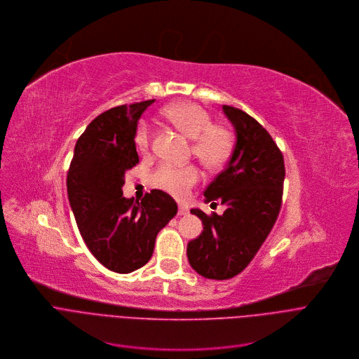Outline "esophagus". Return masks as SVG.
Listing matches in <instances>:
<instances>
[{
	"label": "esophagus",
	"mask_w": 359,
	"mask_h": 359,
	"mask_svg": "<svg viewBox=\"0 0 359 359\" xmlns=\"http://www.w3.org/2000/svg\"><path fill=\"white\" fill-rule=\"evenodd\" d=\"M188 212H189V209L185 203L178 205V215H188Z\"/></svg>",
	"instance_id": "esophagus-1"
}]
</instances>
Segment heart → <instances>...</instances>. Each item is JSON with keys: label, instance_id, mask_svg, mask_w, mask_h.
<instances>
[{"label": "heart", "instance_id": "b5f03b06", "mask_svg": "<svg viewBox=\"0 0 359 359\" xmlns=\"http://www.w3.org/2000/svg\"><path fill=\"white\" fill-rule=\"evenodd\" d=\"M163 114L192 140L194 156L208 170H221L229 163L235 150L233 133L226 126L212 124V117L203 107L194 102H178L167 106ZM150 141V126L146 120H141L134 134L135 146L141 151H147ZM199 177V170L195 165L161 164L153 171L151 184L177 198H185Z\"/></svg>", "mask_w": 359, "mask_h": 359}]
</instances>
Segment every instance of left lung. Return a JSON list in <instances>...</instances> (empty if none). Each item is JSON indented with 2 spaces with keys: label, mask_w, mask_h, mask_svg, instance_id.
I'll return each mask as SVG.
<instances>
[{
  "label": "left lung",
  "mask_w": 359,
  "mask_h": 359,
  "mask_svg": "<svg viewBox=\"0 0 359 359\" xmlns=\"http://www.w3.org/2000/svg\"><path fill=\"white\" fill-rule=\"evenodd\" d=\"M236 131L228 167L205 189V202L226 206L222 215L191 213L202 233L187 246L191 267L201 276L226 280L239 274L269 236L281 208L284 160L267 130L241 109L224 106Z\"/></svg>",
  "instance_id": "8db88e82"
}]
</instances>
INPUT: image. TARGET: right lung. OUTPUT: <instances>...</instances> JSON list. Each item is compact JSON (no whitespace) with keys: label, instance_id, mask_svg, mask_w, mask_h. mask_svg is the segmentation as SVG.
I'll list each match as a JSON object with an SVG mask.
<instances>
[{"label":"right lung","instance_id":"add662e5","mask_svg":"<svg viewBox=\"0 0 359 359\" xmlns=\"http://www.w3.org/2000/svg\"><path fill=\"white\" fill-rule=\"evenodd\" d=\"M156 100L113 107L79 137L67 171V198L92 255L109 270L131 273L153 256L158 232L175 217L177 202L153 189L141 202L123 196L124 175L138 164V118Z\"/></svg>","mask_w":359,"mask_h":359}]
</instances>
